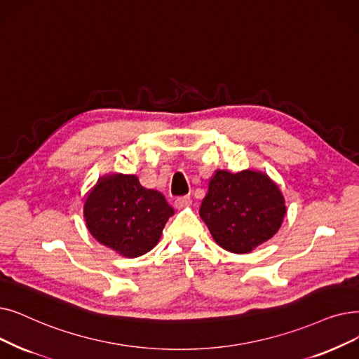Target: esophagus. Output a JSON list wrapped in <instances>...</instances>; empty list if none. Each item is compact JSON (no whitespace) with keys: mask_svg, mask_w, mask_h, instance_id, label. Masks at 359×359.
I'll return each mask as SVG.
<instances>
[{"mask_svg":"<svg viewBox=\"0 0 359 359\" xmlns=\"http://www.w3.org/2000/svg\"><path fill=\"white\" fill-rule=\"evenodd\" d=\"M191 204H192V199H191L189 196H180V198H177V199L175 201V207H176L177 210L189 207Z\"/></svg>","mask_w":359,"mask_h":359,"instance_id":"obj_1","label":"esophagus"}]
</instances>
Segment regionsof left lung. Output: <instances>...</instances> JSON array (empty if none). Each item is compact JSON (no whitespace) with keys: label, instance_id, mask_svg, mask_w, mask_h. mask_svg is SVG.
Here are the masks:
<instances>
[{"label":"left lung","instance_id":"obj_1","mask_svg":"<svg viewBox=\"0 0 359 359\" xmlns=\"http://www.w3.org/2000/svg\"><path fill=\"white\" fill-rule=\"evenodd\" d=\"M286 211L283 192L264 171L215 170L199 215L218 246L249 254L276 235Z\"/></svg>","mask_w":359,"mask_h":359}]
</instances>
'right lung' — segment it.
I'll return each instance as SVG.
<instances>
[{"label":"right lung","instance_id":"obj_1","mask_svg":"<svg viewBox=\"0 0 359 359\" xmlns=\"http://www.w3.org/2000/svg\"><path fill=\"white\" fill-rule=\"evenodd\" d=\"M82 210L90 235L126 258L149 252L175 214L161 192L144 188L135 175L121 173L98 177Z\"/></svg>","mask_w":359,"mask_h":359}]
</instances>
